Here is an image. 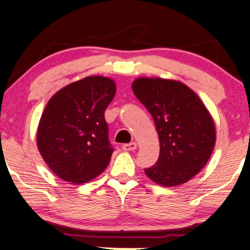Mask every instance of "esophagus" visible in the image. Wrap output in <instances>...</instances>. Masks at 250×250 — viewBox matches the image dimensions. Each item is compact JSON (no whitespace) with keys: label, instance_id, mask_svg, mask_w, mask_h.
<instances>
[{"label":"esophagus","instance_id":"34e87169","mask_svg":"<svg viewBox=\"0 0 250 250\" xmlns=\"http://www.w3.org/2000/svg\"><path fill=\"white\" fill-rule=\"evenodd\" d=\"M136 147H137V144H136L135 142H131V143H127V144L122 145V148L125 151H134V150H136Z\"/></svg>","mask_w":250,"mask_h":250}]
</instances>
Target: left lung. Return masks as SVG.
I'll list each match as a JSON object with an SVG mask.
<instances>
[{
  "mask_svg": "<svg viewBox=\"0 0 250 250\" xmlns=\"http://www.w3.org/2000/svg\"><path fill=\"white\" fill-rule=\"evenodd\" d=\"M132 91L152 115L160 153L145 174L158 185L175 187L207 165L216 143L212 116L200 97L181 82L141 77Z\"/></svg>",
  "mask_w": 250,
  "mask_h": 250,
  "instance_id": "obj_1",
  "label": "left lung"
}]
</instances>
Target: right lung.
<instances>
[{
    "label": "right lung",
    "instance_id": "obj_1",
    "mask_svg": "<svg viewBox=\"0 0 250 250\" xmlns=\"http://www.w3.org/2000/svg\"><path fill=\"white\" fill-rule=\"evenodd\" d=\"M114 81L88 76L58 91L47 103L37 145L52 172L80 185L103 173L110 162L105 110L115 96Z\"/></svg>",
    "mask_w": 250,
    "mask_h": 250
}]
</instances>
